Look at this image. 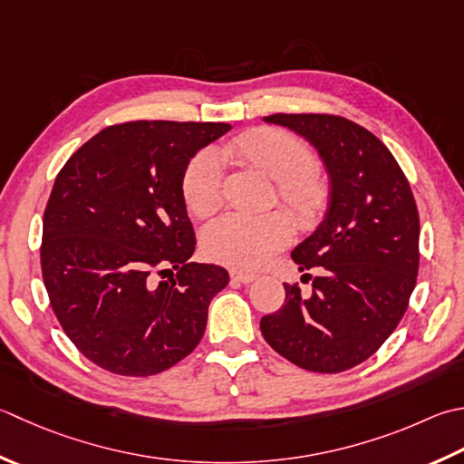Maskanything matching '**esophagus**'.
<instances>
[{
    "instance_id": "1",
    "label": "esophagus",
    "mask_w": 464,
    "mask_h": 464,
    "mask_svg": "<svg viewBox=\"0 0 464 464\" xmlns=\"http://www.w3.org/2000/svg\"><path fill=\"white\" fill-rule=\"evenodd\" d=\"M231 279L237 281V284H251V281L257 279V276H256V274H249V271L233 269V271H231Z\"/></svg>"
}]
</instances>
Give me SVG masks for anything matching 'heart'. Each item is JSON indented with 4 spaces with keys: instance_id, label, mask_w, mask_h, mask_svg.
<instances>
[{
    "instance_id": "obj_1",
    "label": "heart",
    "mask_w": 464,
    "mask_h": 464,
    "mask_svg": "<svg viewBox=\"0 0 464 464\" xmlns=\"http://www.w3.org/2000/svg\"><path fill=\"white\" fill-rule=\"evenodd\" d=\"M225 154L276 180L277 198L295 219L307 225L328 205L330 185L315 167L310 147L279 129L243 132ZM185 205L197 219H208L223 205V162L213 150L190 159L183 175ZM294 237V223L284 211L245 217L227 215L203 233L208 259L235 269H257Z\"/></svg>"
}]
</instances>
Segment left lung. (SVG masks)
<instances>
[{"instance_id": "obj_1", "label": "left lung", "mask_w": 464, "mask_h": 464, "mask_svg": "<svg viewBox=\"0 0 464 464\" xmlns=\"http://www.w3.org/2000/svg\"><path fill=\"white\" fill-rule=\"evenodd\" d=\"M266 122L310 140L330 177L320 227L292 251L299 271L317 269L312 294L285 287V304L261 317V334L292 364L335 374L362 364L388 340L419 274V208L382 140L334 114H271Z\"/></svg>"}]
</instances>
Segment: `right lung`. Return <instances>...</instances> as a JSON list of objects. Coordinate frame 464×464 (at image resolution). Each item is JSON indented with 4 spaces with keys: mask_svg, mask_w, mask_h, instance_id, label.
Here are the masks:
<instances>
[{
    "mask_svg": "<svg viewBox=\"0 0 464 464\" xmlns=\"http://www.w3.org/2000/svg\"><path fill=\"white\" fill-rule=\"evenodd\" d=\"M229 129L114 124L58 172L44 211L42 277L62 330L96 366L152 376L201 342L208 304L229 274L190 261L197 241L183 175L197 150Z\"/></svg>",
    "mask_w": 464,
    "mask_h": 464,
    "instance_id": "add662e5",
    "label": "right lung"
}]
</instances>
